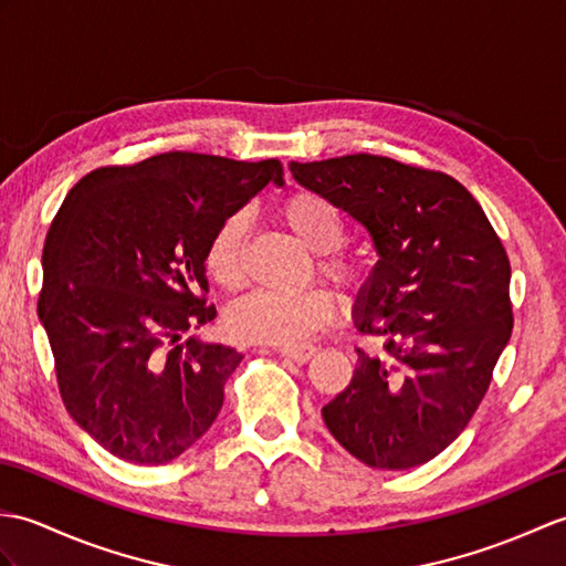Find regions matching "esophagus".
<instances>
[{
  "label": "esophagus",
  "instance_id": "obj_1",
  "mask_svg": "<svg viewBox=\"0 0 566 566\" xmlns=\"http://www.w3.org/2000/svg\"><path fill=\"white\" fill-rule=\"evenodd\" d=\"M315 349L313 345H296V347H280V354L282 357H286V359H294V361H298V364H306V361H311L313 357H315Z\"/></svg>",
  "mask_w": 566,
  "mask_h": 566
}]
</instances>
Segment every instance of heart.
I'll list each match as a JSON object with an SVG mask.
<instances>
[{"label":"heart","mask_w":566,"mask_h":566,"mask_svg":"<svg viewBox=\"0 0 566 566\" xmlns=\"http://www.w3.org/2000/svg\"><path fill=\"white\" fill-rule=\"evenodd\" d=\"M280 219L284 227L318 255V272L337 286H359L364 282L361 262L337 251L347 239V221L327 197L298 190L289 195ZM248 235L245 212H233L214 229L207 243L205 265L209 277L221 289H239L245 280L243 253ZM335 298L323 286H311L301 294L255 292L235 301L227 313V327L233 337L262 345H298L333 321Z\"/></svg>","instance_id":"heart-1"}]
</instances>
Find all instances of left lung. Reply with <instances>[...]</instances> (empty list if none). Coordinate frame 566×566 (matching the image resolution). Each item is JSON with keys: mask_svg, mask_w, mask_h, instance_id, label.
<instances>
[{"mask_svg": "<svg viewBox=\"0 0 566 566\" xmlns=\"http://www.w3.org/2000/svg\"><path fill=\"white\" fill-rule=\"evenodd\" d=\"M289 170L357 219L378 253L354 321L384 337V354L357 349L325 424L369 468L422 465L468 427L511 337L504 245L475 197L441 170L374 154Z\"/></svg>", "mask_w": 566, "mask_h": 566, "instance_id": "left-lung-1", "label": "left lung"}]
</instances>
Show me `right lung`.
<instances>
[{"instance_id": "1", "label": "right lung", "mask_w": 566, "mask_h": 566, "mask_svg": "<svg viewBox=\"0 0 566 566\" xmlns=\"http://www.w3.org/2000/svg\"><path fill=\"white\" fill-rule=\"evenodd\" d=\"M248 164L166 151L91 170L64 197L43 248L38 315L74 422L127 463L164 465L202 439L243 354L186 339L217 318L205 251L270 180Z\"/></svg>"}]
</instances>
